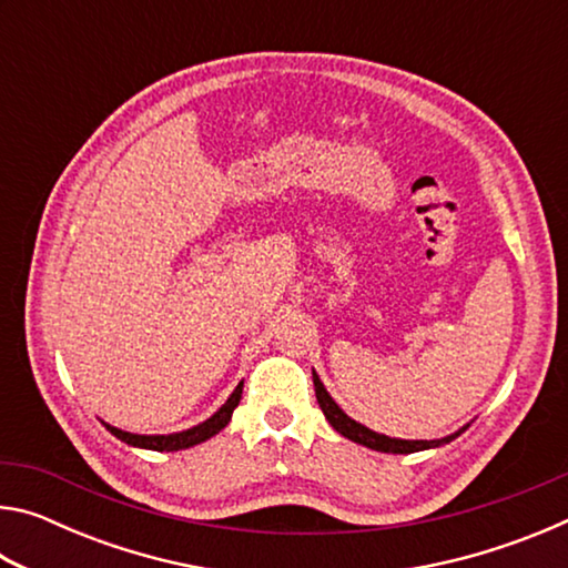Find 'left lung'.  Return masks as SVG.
Wrapping results in <instances>:
<instances>
[{
  "label": "left lung",
  "instance_id": "1",
  "mask_svg": "<svg viewBox=\"0 0 568 568\" xmlns=\"http://www.w3.org/2000/svg\"><path fill=\"white\" fill-rule=\"evenodd\" d=\"M313 386H315V398H318L321 408L325 413V418H328L331 426L338 430L341 436L355 440V444L361 446H368L373 450H381V454H416V450H426V448H436L440 444H448V440H454L456 436H460V430L454 436H446L440 440H400V438H390V436H383L376 434V430L361 426L358 420H353L345 416V413L338 408V403H335L328 390L323 388V383L318 378V373L313 371Z\"/></svg>",
  "mask_w": 568,
  "mask_h": 568
}]
</instances>
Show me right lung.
<instances>
[{"mask_svg": "<svg viewBox=\"0 0 568 568\" xmlns=\"http://www.w3.org/2000/svg\"><path fill=\"white\" fill-rule=\"evenodd\" d=\"M240 398H243V383H237L233 396L225 400V406L220 408L215 416H210L205 423H200V426H195V428L180 430V434H170V436H140V434H128V430L108 426V423H104V426H108L110 434H114L120 440H124V444H130V446L150 448V450H182V448L203 444V440L220 434V430H223L230 423V418H233V410L237 408Z\"/></svg>", "mask_w": 568, "mask_h": 568, "instance_id": "1", "label": "right lung"}]
</instances>
